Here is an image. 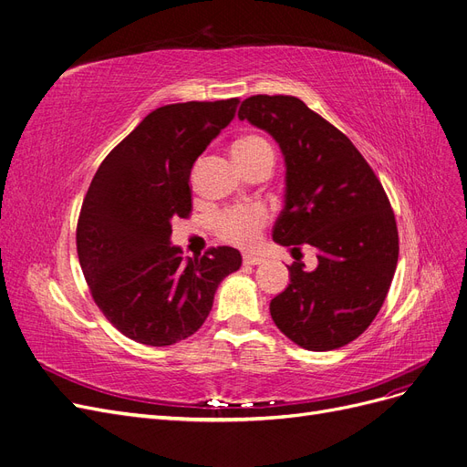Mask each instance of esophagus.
<instances>
[{"mask_svg": "<svg viewBox=\"0 0 467 467\" xmlns=\"http://www.w3.org/2000/svg\"><path fill=\"white\" fill-rule=\"evenodd\" d=\"M260 263H265V258L260 254H254V253H245L244 254V265L254 266V265H260Z\"/></svg>", "mask_w": 467, "mask_h": 467, "instance_id": "34e87169", "label": "esophagus"}]
</instances>
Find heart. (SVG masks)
<instances>
[{
    "mask_svg": "<svg viewBox=\"0 0 467 467\" xmlns=\"http://www.w3.org/2000/svg\"><path fill=\"white\" fill-rule=\"evenodd\" d=\"M232 155L245 174L256 166L274 164V147L258 134H245L234 141ZM268 220V213L263 207L230 209L216 218V232L222 239L235 245H251L256 241L260 228Z\"/></svg>",
    "mask_w": 467,
    "mask_h": 467,
    "instance_id": "heart-1",
    "label": "heart"
}]
</instances>
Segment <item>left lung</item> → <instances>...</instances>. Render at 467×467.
I'll use <instances>...</instances> for the list:
<instances>
[{"instance_id":"left-lung-1","label":"left lung","mask_w":467,"mask_h":467,"mask_svg":"<svg viewBox=\"0 0 467 467\" xmlns=\"http://www.w3.org/2000/svg\"><path fill=\"white\" fill-rule=\"evenodd\" d=\"M237 117L268 132L285 161V204L274 241L310 245L318 266L296 258L270 314L306 350H333L378 316L399 260V232L383 185L352 141L293 96H253Z\"/></svg>"}]
</instances>
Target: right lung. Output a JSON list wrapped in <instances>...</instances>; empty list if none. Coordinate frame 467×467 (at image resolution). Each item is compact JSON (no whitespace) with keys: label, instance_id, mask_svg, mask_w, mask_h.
<instances>
[{"label":"right lung","instance_id":"1","mask_svg":"<svg viewBox=\"0 0 467 467\" xmlns=\"http://www.w3.org/2000/svg\"><path fill=\"white\" fill-rule=\"evenodd\" d=\"M239 99L155 109L93 176L77 228L80 266L105 318L136 343L166 347L193 335L220 282L239 270L234 247L183 258L172 220L192 213L190 174Z\"/></svg>","mask_w":467,"mask_h":467}]
</instances>
